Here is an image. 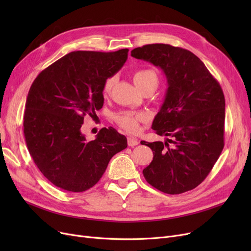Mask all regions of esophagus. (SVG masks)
I'll list each match as a JSON object with an SVG mask.
<instances>
[{"instance_id": "1", "label": "esophagus", "mask_w": 251, "mask_h": 251, "mask_svg": "<svg viewBox=\"0 0 251 251\" xmlns=\"http://www.w3.org/2000/svg\"><path fill=\"white\" fill-rule=\"evenodd\" d=\"M127 142H128V146L131 147V148L137 146V144L139 143V142H138V139H136V138H134V137H128V138H127Z\"/></svg>"}]
</instances>
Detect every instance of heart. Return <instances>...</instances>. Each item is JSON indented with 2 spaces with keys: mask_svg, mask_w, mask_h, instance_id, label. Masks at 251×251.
<instances>
[{
  "mask_svg": "<svg viewBox=\"0 0 251 251\" xmlns=\"http://www.w3.org/2000/svg\"><path fill=\"white\" fill-rule=\"evenodd\" d=\"M133 79L135 84L140 87L148 83L157 84V75L154 70L146 68L136 70L133 74ZM115 83V76H110L104 80L102 85V95L108 96ZM115 120L118 125L122 127L129 133H136L139 130V124L144 121V117L140 114L132 112H121L115 116Z\"/></svg>",
  "mask_w": 251,
  "mask_h": 251,
  "instance_id": "obj_1",
  "label": "heart"
}]
</instances>
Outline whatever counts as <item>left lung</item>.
<instances>
[{
	"label": "left lung",
	"mask_w": 251,
	"mask_h": 251,
	"mask_svg": "<svg viewBox=\"0 0 251 251\" xmlns=\"http://www.w3.org/2000/svg\"><path fill=\"white\" fill-rule=\"evenodd\" d=\"M131 56L160 67L168 82L165 101L151 128L173 139L147 142L153 152L142 173L151 186L168 194L192 190L206 178L224 149L225 97L202 61L188 50L146 45ZM173 143L170 147L168 142Z\"/></svg>",
	"instance_id": "8db88e82"
}]
</instances>
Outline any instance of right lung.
<instances>
[{
	"instance_id": "right-lung-1",
	"label": "right lung",
	"mask_w": 251,
	"mask_h": 251,
	"mask_svg": "<svg viewBox=\"0 0 251 251\" xmlns=\"http://www.w3.org/2000/svg\"><path fill=\"white\" fill-rule=\"evenodd\" d=\"M128 49L102 52L71 51L34 79L25 103L23 131L28 151L55 186L85 191L100 181L110 160L127 148V138L112 127L95 140L81 133L84 117L102 108V85L127 60Z\"/></svg>"
}]
</instances>
